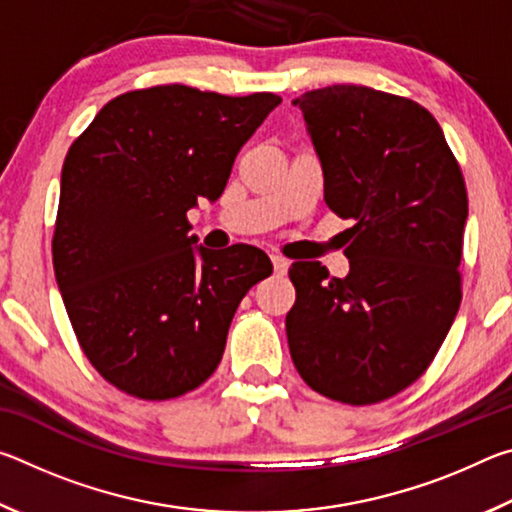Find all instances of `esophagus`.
Segmentation results:
<instances>
[{
  "label": "esophagus",
  "instance_id": "obj_1",
  "mask_svg": "<svg viewBox=\"0 0 512 512\" xmlns=\"http://www.w3.org/2000/svg\"><path fill=\"white\" fill-rule=\"evenodd\" d=\"M271 262H273V271L275 275H284L289 268V259H284L282 255H271Z\"/></svg>",
  "mask_w": 512,
  "mask_h": 512
}]
</instances>
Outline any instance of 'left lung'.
Instances as JSON below:
<instances>
[{"instance_id": "obj_1", "label": "left lung", "mask_w": 512, "mask_h": 512, "mask_svg": "<svg viewBox=\"0 0 512 512\" xmlns=\"http://www.w3.org/2000/svg\"><path fill=\"white\" fill-rule=\"evenodd\" d=\"M323 167L325 203L350 273L293 262L287 339L316 393L375 404L411 386L436 357L461 305L467 192L443 128L427 108L363 85L293 99Z\"/></svg>"}]
</instances>
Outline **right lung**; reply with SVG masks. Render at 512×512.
<instances>
[{
	"mask_svg": "<svg viewBox=\"0 0 512 512\" xmlns=\"http://www.w3.org/2000/svg\"><path fill=\"white\" fill-rule=\"evenodd\" d=\"M280 103L158 85L108 101L69 146L56 282L85 357L119 391L171 400L201 386L241 298L273 273L255 246L194 249L187 212L223 194L239 149Z\"/></svg>",
	"mask_w": 512,
	"mask_h": 512,
	"instance_id": "add662e5",
	"label": "right lung"
}]
</instances>
